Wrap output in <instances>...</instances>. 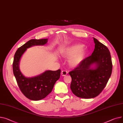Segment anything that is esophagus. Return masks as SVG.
Listing matches in <instances>:
<instances>
[{
	"label": "esophagus",
	"instance_id": "34e87169",
	"mask_svg": "<svg viewBox=\"0 0 123 123\" xmlns=\"http://www.w3.org/2000/svg\"><path fill=\"white\" fill-rule=\"evenodd\" d=\"M68 71H67V70H62V73H61V74H62V76H66L67 74H68Z\"/></svg>",
	"mask_w": 123,
	"mask_h": 123
}]
</instances>
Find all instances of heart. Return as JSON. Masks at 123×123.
<instances>
[{
	"mask_svg": "<svg viewBox=\"0 0 123 123\" xmlns=\"http://www.w3.org/2000/svg\"><path fill=\"white\" fill-rule=\"evenodd\" d=\"M89 50L84 48V45L76 44L70 46L63 49L61 52V55L64 57L69 58V65L73 68L79 66L87 57Z\"/></svg>",
	"mask_w": 123,
	"mask_h": 123,
	"instance_id": "1",
	"label": "heart"
}]
</instances>
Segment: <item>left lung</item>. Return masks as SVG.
Returning a JSON list of instances; mask_svg holds the SVG:
<instances>
[{
  "label": "left lung",
  "mask_w": 123,
  "mask_h": 123,
  "mask_svg": "<svg viewBox=\"0 0 123 123\" xmlns=\"http://www.w3.org/2000/svg\"><path fill=\"white\" fill-rule=\"evenodd\" d=\"M93 39L95 49L91 55L69 73L72 79V92L82 98L97 96L105 88L112 74V62L109 49L96 39Z\"/></svg>",
  "instance_id": "1"
}]
</instances>
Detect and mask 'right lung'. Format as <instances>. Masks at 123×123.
I'll list each match as a JSON object with an SVG mask.
<instances>
[{
	"mask_svg": "<svg viewBox=\"0 0 123 123\" xmlns=\"http://www.w3.org/2000/svg\"><path fill=\"white\" fill-rule=\"evenodd\" d=\"M48 42V39H32L18 49L14 57L13 74L19 87L23 94L31 100L38 101L44 99L52 92L55 82L61 75V69L56 71L46 70L40 75L26 77L19 69V62L22 55L28 48L34 46H43Z\"/></svg>",
	"mask_w": 123,
	"mask_h": 123,
	"instance_id": "right-lung-1",
	"label": "right lung"
}]
</instances>
